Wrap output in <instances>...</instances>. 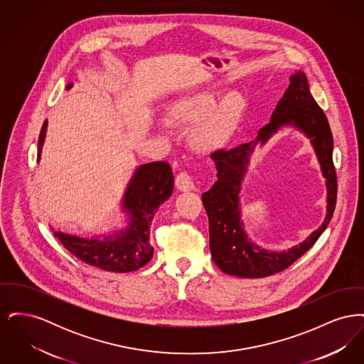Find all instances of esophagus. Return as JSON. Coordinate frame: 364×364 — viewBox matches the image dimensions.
Returning a JSON list of instances; mask_svg holds the SVG:
<instances>
[{
  "instance_id": "1",
  "label": "esophagus",
  "mask_w": 364,
  "mask_h": 364,
  "mask_svg": "<svg viewBox=\"0 0 364 364\" xmlns=\"http://www.w3.org/2000/svg\"><path fill=\"white\" fill-rule=\"evenodd\" d=\"M176 186L180 191H192L195 188L193 180L188 172H180L176 176Z\"/></svg>"
}]
</instances>
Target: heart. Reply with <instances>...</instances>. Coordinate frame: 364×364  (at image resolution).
Listing matches in <instances>:
<instances>
[{
	"mask_svg": "<svg viewBox=\"0 0 364 364\" xmlns=\"http://www.w3.org/2000/svg\"><path fill=\"white\" fill-rule=\"evenodd\" d=\"M213 91H199L177 98L166 105L164 117L172 125H187L199 122L192 134L191 141L198 149H213L225 141L242 116L244 101L242 95L233 92L223 104Z\"/></svg>",
	"mask_w": 364,
	"mask_h": 364,
	"instance_id": "1",
	"label": "heart"
}]
</instances>
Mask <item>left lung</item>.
<instances>
[{
	"mask_svg": "<svg viewBox=\"0 0 364 364\" xmlns=\"http://www.w3.org/2000/svg\"><path fill=\"white\" fill-rule=\"evenodd\" d=\"M291 85L270 117L258 131L257 140L242 143L230 150H215L217 181L202 195L208 215L210 250L214 263L226 274L244 278L273 276L288 269L306 254L329 225L337 200V174L333 164V136L329 122L310 92L306 75L300 70L289 77ZM282 124H294L310 138L320 159L328 187V214L322 227L301 245L284 253L260 250L246 239L240 221L238 193L247 156L260 141L264 142Z\"/></svg>",
	"mask_w": 364,
	"mask_h": 364,
	"instance_id": "8db88e82",
	"label": "left lung"
}]
</instances>
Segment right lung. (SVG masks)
Listing matches in <instances>:
<instances>
[{"label": "right lung", "mask_w": 364, "mask_h": 364, "mask_svg": "<svg viewBox=\"0 0 364 364\" xmlns=\"http://www.w3.org/2000/svg\"><path fill=\"white\" fill-rule=\"evenodd\" d=\"M72 85H68L70 88ZM48 122H43L38 140V161L45 140ZM173 191V172L168 162L144 164L134 174L125 191L122 208L129 214L128 228L104 239H82L54 232L61 244L77 259L113 273L135 272L153 258L150 225L156 208Z\"/></svg>", "instance_id": "obj_1"}]
</instances>
